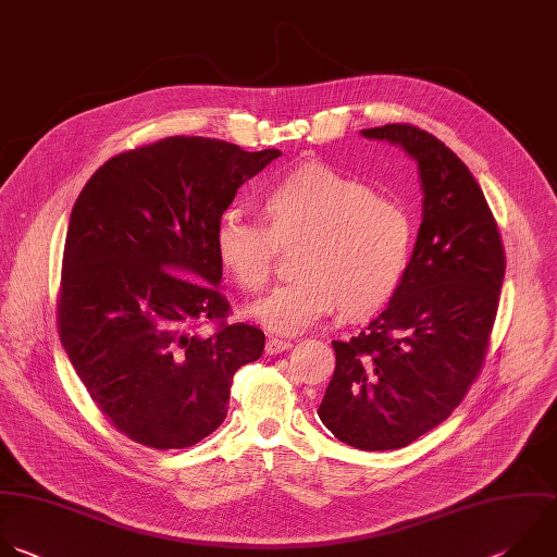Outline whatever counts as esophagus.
Returning <instances> with one entry per match:
<instances>
[{"label":"esophagus","mask_w":557,"mask_h":557,"mask_svg":"<svg viewBox=\"0 0 557 557\" xmlns=\"http://www.w3.org/2000/svg\"><path fill=\"white\" fill-rule=\"evenodd\" d=\"M290 347H293L290 341H284V338H277V336H271L267 341V354H282V351H286Z\"/></svg>","instance_id":"1"}]
</instances>
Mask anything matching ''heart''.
<instances>
[{"instance_id":"heart-1","label":"heart","mask_w":557,"mask_h":557,"mask_svg":"<svg viewBox=\"0 0 557 557\" xmlns=\"http://www.w3.org/2000/svg\"><path fill=\"white\" fill-rule=\"evenodd\" d=\"M260 223L236 212L219 221L214 247L227 277L260 290L277 249L301 247L295 284L277 286L247 308L249 319L277 334H299L336 306L345 319H367L398 293L411 256L405 208L376 197L372 185L321 161H304L260 195Z\"/></svg>"}]
</instances>
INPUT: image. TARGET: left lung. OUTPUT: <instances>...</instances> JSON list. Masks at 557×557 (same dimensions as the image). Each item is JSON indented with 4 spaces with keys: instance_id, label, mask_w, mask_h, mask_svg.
<instances>
[{
    "instance_id": "8db88e82",
    "label": "left lung",
    "mask_w": 557,
    "mask_h": 557,
    "mask_svg": "<svg viewBox=\"0 0 557 557\" xmlns=\"http://www.w3.org/2000/svg\"><path fill=\"white\" fill-rule=\"evenodd\" d=\"M360 135L418 163L422 225L389 306L358 336L332 341L336 367L317 413L347 446L396 450L440 426L479 376L505 251L479 183L444 141L411 124Z\"/></svg>"
}]
</instances>
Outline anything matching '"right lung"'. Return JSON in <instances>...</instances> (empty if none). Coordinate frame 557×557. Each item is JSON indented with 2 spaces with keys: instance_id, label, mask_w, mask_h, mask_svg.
<instances>
[{
  "instance_id": "add662e5",
  "label": "right lung",
  "mask_w": 557,
  "mask_h": 557,
  "mask_svg": "<svg viewBox=\"0 0 557 557\" xmlns=\"http://www.w3.org/2000/svg\"><path fill=\"white\" fill-rule=\"evenodd\" d=\"M282 152L165 137L115 154L78 195L63 251L59 334L96 407L137 444L188 448L230 409L264 332L223 319L214 236L245 181ZM208 318L214 335L197 333Z\"/></svg>"
}]
</instances>
